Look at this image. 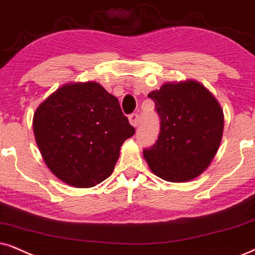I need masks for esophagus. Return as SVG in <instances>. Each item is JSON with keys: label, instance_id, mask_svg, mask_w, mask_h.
I'll return each mask as SVG.
<instances>
[{"label": "esophagus", "instance_id": "esophagus-1", "mask_svg": "<svg viewBox=\"0 0 255 255\" xmlns=\"http://www.w3.org/2000/svg\"><path fill=\"white\" fill-rule=\"evenodd\" d=\"M128 120H129L130 125L133 126V127H137L138 120H140V117H138V114H136V113H133V114L129 115Z\"/></svg>", "mask_w": 255, "mask_h": 255}]
</instances>
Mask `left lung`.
<instances>
[{
	"mask_svg": "<svg viewBox=\"0 0 255 255\" xmlns=\"http://www.w3.org/2000/svg\"><path fill=\"white\" fill-rule=\"evenodd\" d=\"M160 117V134L143 157L165 181L187 182L208 168L224 134V111L195 80L166 82L148 94Z\"/></svg>",
	"mask_w": 255,
	"mask_h": 255,
	"instance_id": "left-lung-1",
	"label": "left lung"
}]
</instances>
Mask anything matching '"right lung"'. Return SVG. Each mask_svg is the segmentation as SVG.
Masks as SVG:
<instances>
[{"label": "right lung", "instance_id": "add662e5", "mask_svg": "<svg viewBox=\"0 0 255 255\" xmlns=\"http://www.w3.org/2000/svg\"><path fill=\"white\" fill-rule=\"evenodd\" d=\"M40 153L67 185L90 188L112 175L120 148L135 133L119 100L94 81L64 83L33 118Z\"/></svg>", "mask_w": 255, "mask_h": 255}]
</instances>
